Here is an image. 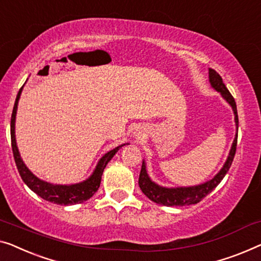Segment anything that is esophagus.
<instances>
[{
  "instance_id": "1",
  "label": "esophagus",
  "mask_w": 261,
  "mask_h": 261,
  "mask_svg": "<svg viewBox=\"0 0 261 261\" xmlns=\"http://www.w3.org/2000/svg\"><path fill=\"white\" fill-rule=\"evenodd\" d=\"M146 135V129L141 126H137L133 129V137L135 139H141Z\"/></svg>"
}]
</instances>
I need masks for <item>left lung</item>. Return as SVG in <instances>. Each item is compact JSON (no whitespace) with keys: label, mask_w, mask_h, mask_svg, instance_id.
Wrapping results in <instances>:
<instances>
[{"label":"left lung","mask_w":261,"mask_h":261,"mask_svg":"<svg viewBox=\"0 0 261 261\" xmlns=\"http://www.w3.org/2000/svg\"><path fill=\"white\" fill-rule=\"evenodd\" d=\"M208 77H210V84L213 89L217 90L218 93H220L226 102L231 106L233 114H234V122H236L237 133L234 140L232 142L231 149H229L228 156L226 159L224 166H222L220 171L215 174L212 179L206 181V182L195 185V186H182V187H165L160 186V185L154 182L150 179V176L147 173L146 167V161L142 160V167L141 172H140L139 176V186L141 188L142 193L145 194L147 198L152 201L159 203V205L164 206H187V205H194L201 201L205 196L211 193L219 184L221 182V180L224 179L226 173L228 172L229 167H231L232 161L236 155V149H237V140H238V124H239V120H238V112H237V105L234 101L231 93L228 92V89L226 88V86L222 82V79L217 71L213 69H208Z\"/></svg>","instance_id":"8db88e82"}]
</instances>
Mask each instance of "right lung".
Segmentation results:
<instances>
[{
	"mask_svg": "<svg viewBox=\"0 0 261 261\" xmlns=\"http://www.w3.org/2000/svg\"><path fill=\"white\" fill-rule=\"evenodd\" d=\"M24 86V85H23ZM22 88L18 90L16 100H15V105L13 108V114H11V121H10V137H11V148H13V154L15 159V164L17 166L18 173L23 180V182L32 190L34 193H36L41 198L50 201L53 203H58V205H75V203H81L92 198V196L96 193L99 190L101 184V176L105 171L106 166L112 158L118 153V150L123 147L124 145H129V143H122L114 149L109 150L105 154V155L97 161L96 167L94 169L92 174L86 180L81 181L77 184H70V185H58V184H50L48 181H44L40 177H37L33 172L25 166V164L22 160L21 154L18 152L17 143H16V137H15V121H16V113H17V106L18 100H20Z\"/></svg>",
	"mask_w": 261,
	"mask_h": 261,
	"instance_id": "obj_1",
	"label": "right lung"
}]
</instances>
